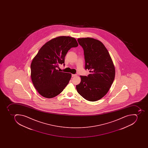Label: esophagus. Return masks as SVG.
I'll use <instances>...</instances> for the list:
<instances>
[{"instance_id": "obj_1", "label": "esophagus", "mask_w": 148, "mask_h": 148, "mask_svg": "<svg viewBox=\"0 0 148 148\" xmlns=\"http://www.w3.org/2000/svg\"><path fill=\"white\" fill-rule=\"evenodd\" d=\"M76 75H76V74H72V77H75V76Z\"/></svg>"}]
</instances>
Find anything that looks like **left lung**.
Returning a JSON list of instances; mask_svg holds the SVG:
<instances>
[{
  "label": "left lung",
  "mask_w": 148,
  "mask_h": 148,
  "mask_svg": "<svg viewBox=\"0 0 148 148\" xmlns=\"http://www.w3.org/2000/svg\"><path fill=\"white\" fill-rule=\"evenodd\" d=\"M84 50L85 69L90 74L80 76L81 82L76 87L86 100L96 101L106 95L114 81L115 70L107 49L98 40L82 38L77 40Z\"/></svg>",
  "instance_id": "left-lung-1"
}]
</instances>
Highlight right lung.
<instances>
[{"label": "right lung", "instance_id": "add662e5", "mask_svg": "<svg viewBox=\"0 0 148 148\" xmlns=\"http://www.w3.org/2000/svg\"><path fill=\"white\" fill-rule=\"evenodd\" d=\"M73 37L62 36L47 42L40 49L30 65L31 78L35 88L42 96L52 98L62 92L71 74L60 72L59 64L65 66V57L71 48L77 47Z\"/></svg>", "mask_w": 148, "mask_h": 148}]
</instances>
